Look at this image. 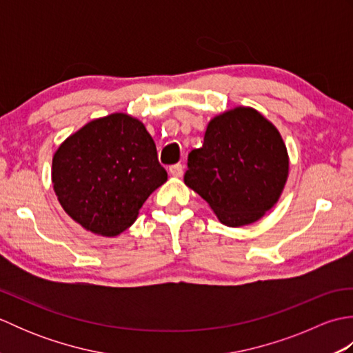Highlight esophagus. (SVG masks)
<instances>
[{"label": "esophagus", "instance_id": "1", "mask_svg": "<svg viewBox=\"0 0 353 353\" xmlns=\"http://www.w3.org/2000/svg\"><path fill=\"white\" fill-rule=\"evenodd\" d=\"M168 171H170V176H172V177H182L183 167L181 163H176V165H171Z\"/></svg>", "mask_w": 353, "mask_h": 353}]
</instances>
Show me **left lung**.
Returning <instances> with one entry per match:
<instances>
[{"label": "left lung", "instance_id": "left-lung-1", "mask_svg": "<svg viewBox=\"0 0 353 353\" xmlns=\"http://www.w3.org/2000/svg\"><path fill=\"white\" fill-rule=\"evenodd\" d=\"M288 171L279 130L256 109L238 106L209 121L203 145L188 154L183 181L224 226L241 228L277 203Z\"/></svg>", "mask_w": 353, "mask_h": 353}]
</instances>
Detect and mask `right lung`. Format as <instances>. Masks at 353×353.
<instances>
[{
  "label": "right lung",
  "mask_w": 353,
  "mask_h": 353,
  "mask_svg": "<svg viewBox=\"0 0 353 353\" xmlns=\"http://www.w3.org/2000/svg\"><path fill=\"white\" fill-rule=\"evenodd\" d=\"M167 179L145 125L127 114L92 119L52 156L59 203L81 228L101 236L130 228L150 194Z\"/></svg>",
  "instance_id": "right-lung-1"
}]
</instances>
